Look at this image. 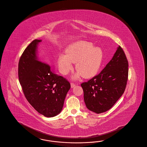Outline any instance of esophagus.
Segmentation results:
<instances>
[{"instance_id":"esophagus-1","label":"esophagus","mask_w":147,"mask_h":147,"mask_svg":"<svg viewBox=\"0 0 147 147\" xmlns=\"http://www.w3.org/2000/svg\"><path fill=\"white\" fill-rule=\"evenodd\" d=\"M76 85L75 84H74V83H73V82H71V88H73V87H74V86H76Z\"/></svg>"}]
</instances>
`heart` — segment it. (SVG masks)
I'll return each mask as SVG.
<instances>
[{
    "instance_id": "heart-1",
    "label": "heart",
    "mask_w": 147,
    "mask_h": 147,
    "mask_svg": "<svg viewBox=\"0 0 147 147\" xmlns=\"http://www.w3.org/2000/svg\"><path fill=\"white\" fill-rule=\"evenodd\" d=\"M104 53L100 48L94 47L91 42L80 41L68 47L66 55H61L58 59L59 70L63 75L72 69V63H76L78 73L76 77L81 75L85 79L96 76L101 67Z\"/></svg>"
}]
</instances>
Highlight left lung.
<instances>
[{
    "label": "left lung",
    "instance_id": "left-lung-1",
    "mask_svg": "<svg viewBox=\"0 0 147 147\" xmlns=\"http://www.w3.org/2000/svg\"><path fill=\"white\" fill-rule=\"evenodd\" d=\"M128 78V61L121 47L96 76L81 84L87 108L96 113L108 111L124 92Z\"/></svg>",
    "mask_w": 147,
    "mask_h": 147
}]
</instances>
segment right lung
Here are the masks:
<instances>
[{
  "instance_id": "add662e5",
  "label": "right lung",
  "mask_w": 147,
  "mask_h": 147,
  "mask_svg": "<svg viewBox=\"0 0 147 147\" xmlns=\"http://www.w3.org/2000/svg\"><path fill=\"white\" fill-rule=\"evenodd\" d=\"M40 40L32 41L23 51L18 63V78L27 100L46 117L61 112L69 82L51 71L49 65L38 61L37 49Z\"/></svg>"
}]
</instances>
